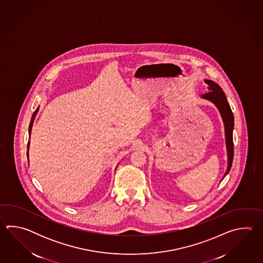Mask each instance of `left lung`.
Returning a JSON list of instances; mask_svg holds the SVG:
<instances>
[{"label":"left lung","instance_id":"obj_1","mask_svg":"<svg viewBox=\"0 0 263 263\" xmlns=\"http://www.w3.org/2000/svg\"><path fill=\"white\" fill-rule=\"evenodd\" d=\"M205 83L209 84L210 91L203 94L201 96L203 99H206L208 101L213 102L217 108H218L220 114L223 118L224 123V132H226V142H227V147H228V156H229V167L227 170V174L229 172L232 161H233V155H234V144H233V127H234V117L232 111L230 109L229 102L227 100V97L223 93V89L219 86L218 84L214 83L211 80H205Z\"/></svg>","mask_w":263,"mask_h":263}]
</instances>
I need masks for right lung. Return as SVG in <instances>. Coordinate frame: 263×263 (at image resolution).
Wrapping results in <instances>:
<instances>
[{
  "instance_id": "obj_1",
  "label": "right lung",
  "mask_w": 263,
  "mask_h": 263,
  "mask_svg": "<svg viewBox=\"0 0 263 263\" xmlns=\"http://www.w3.org/2000/svg\"><path fill=\"white\" fill-rule=\"evenodd\" d=\"M37 111H39V109H36L35 111L34 112V115H33V118H32V121L30 122V126H29V133L31 132V129H32V125H33V122H34V116L36 115V112H37Z\"/></svg>"
}]
</instances>
